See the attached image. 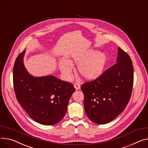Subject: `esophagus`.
<instances>
[{
	"instance_id": "34e87169",
	"label": "esophagus",
	"mask_w": 148,
	"mask_h": 148,
	"mask_svg": "<svg viewBox=\"0 0 148 148\" xmlns=\"http://www.w3.org/2000/svg\"><path fill=\"white\" fill-rule=\"evenodd\" d=\"M74 87H75V88L76 89V90H78V89H80L81 85H80V84H78V83H75V84H74Z\"/></svg>"
}]
</instances>
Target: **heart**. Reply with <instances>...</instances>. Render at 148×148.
<instances>
[{
	"label": "heart",
	"instance_id": "b5f03b06",
	"mask_svg": "<svg viewBox=\"0 0 148 148\" xmlns=\"http://www.w3.org/2000/svg\"><path fill=\"white\" fill-rule=\"evenodd\" d=\"M71 62L78 64L77 71L86 79H94L103 72L107 63V56L104 53L90 50L72 56ZM60 69L67 79L72 76L73 66L68 60L60 62Z\"/></svg>",
	"mask_w": 148,
	"mask_h": 148
}]
</instances>
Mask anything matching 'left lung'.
Listing matches in <instances>:
<instances>
[{"instance_id":"left-lung-1","label":"left lung","mask_w":148,"mask_h":148,"mask_svg":"<svg viewBox=\"0 0 148 148\" xmlns=\"http://www.w3.org/2000/svg\"><path fill=\"white\" fill-rule=\"evenodd\" d=\"M117 63L95 80L82 84L84 107L92 122L103 124L116 119L126 107L133 86V67L129 54L118 49Z\"/></svg>"}]
</instances>
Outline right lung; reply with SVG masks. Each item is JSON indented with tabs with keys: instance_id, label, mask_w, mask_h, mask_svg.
Returning a JSON list of instances; mask_svg holds the SVG:
<instances>
[{
	"instance_id": "add662e5",
	"label": "right lung",
	"mask_w": 148,
	"mask_h": 148,
	"mask_svg": "<svg viewBox=\"0 0 148 148\" xmlns=\"http://www.w3.org/2000/svg\"><path fill=\"white\" fill-rule=\"evenodd\" d=\"M25 50L17 57L13 69V83L18 102L29 117L44 125H54L64 116L73 84L49 75L31 76L23 63Z\"/></svg>"
}]
</instances>
